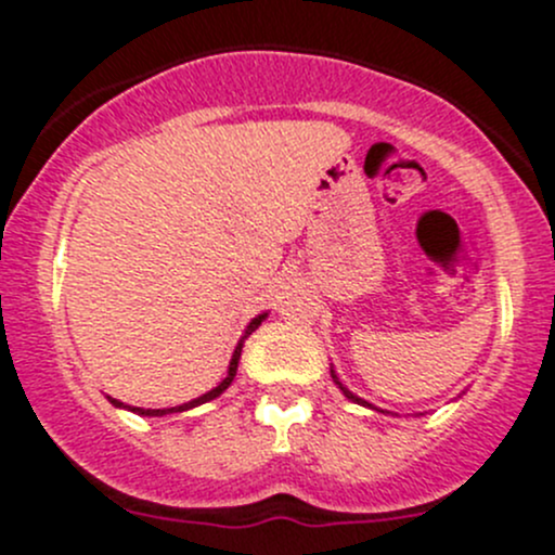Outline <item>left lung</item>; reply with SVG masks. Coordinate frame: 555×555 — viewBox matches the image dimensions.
Returning a JSON list of instances; mask_svg holds the SVG:
<instances>
[{
    "mask_svg": "<svg viewBox=\"0 0 555 555\" xmlns=\"http://www.w3.org/2000/svg\"><path fill=\"white\" fill-rule=\"evenodd\" d=\"M330 376H333V382H335V384H338V389H340V391H344V395H346V397H349V400H351V402H357V405H365V408H371V411H378V413H389V411H382V408L371 405V402H367V400H362V397H357V395H354V391H349V389H346V386H344V384H340V378H338V376H335L333 365H330Z\"/></svg>",
    "mask_w": 555,
    "mask_h": 555,
    "instance_id": "left-lung-1",
    "label": "left lung"
}]
</instances>
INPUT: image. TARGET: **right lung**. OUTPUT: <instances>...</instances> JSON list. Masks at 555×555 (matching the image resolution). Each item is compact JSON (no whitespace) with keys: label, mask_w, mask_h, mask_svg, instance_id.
I'll use <instances>...</instances> for the list:
<instances>
[{"label":"right lung","mask_w":555,"mask_h":555,"mask_svg":"<svg viewBox=\"0 0 555 555\" xmlns=\"http://www.w3.org/2000/svg\"><path fill=\"white\" fill-rule=\"evenodd\" d=\"M268 317V311H262V313H257L255 319H251L249 324H246V330H244V335L242 338H238V344H236V349H233V357H231V365H228V376L222 378L220 384L215 386V389H209L206 391V395H201V397H195V400H190V402H182V405H177V408H133V405H126V402H120V400H115V397H109V402L115 408H126V411H131V413H137V416H169V413H182V411H190V408H198V405H204V402H209V400H215V397H220L222 391L228 389V386L233 384V378H236V371H238V360H242V349H244V340L249 338L251 333H255L257 327H260L262 324V319Z\"/></svg>","instance_id":"right-lung-1"}]
</instances>
